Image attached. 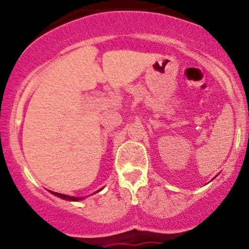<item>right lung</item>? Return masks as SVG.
I'll list each match as a JSON object with an SVG mask.
<instances>
[{"label":"right lung","instance_id":"right-lung-1","mask_svg":"<svg viewBox=\"0 0 249 249\" xmlns=\"http://www.w3.org/2000/svg\"><path fill=\"white\" fill-rule=\"evenodd\" d=\"M100 192V190H99ZM53 195H55V196L57 197H61V199L64 200H67V201H80V200H83L84 197H74V196H70V195H65V194H60V193H55V192H50Z\"/></svg>","mask_w":249,"mask_h":249}]
</instances>
